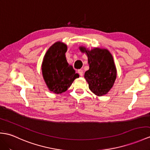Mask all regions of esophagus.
Here are the masks:
<instances>
[{
  "label": "esophagus",
  "mask_w": 150,
  "mask_h": 150,
  "mask_svg": "<svg viewBox=\"0 0 150 150\" xmlns=\"http://www.w3.org/2000/svg\"><path fill=\"white\" fill-rule=\"evenodd\" d=\"M78 74H79L80 76H83V70H82V69H79V70H78Z\"/></svg>",
  "instance_id": "obj_1"
}]
</instances>
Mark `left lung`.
<instances>
[{
  "instance_id": "left-lung-1",
  "label": "left lung",
  "mask_w": 150,
  "mask_h": 150,
  "mask_svg": "<svg viewBox=\"0 0 150 150\" xmlns=\"http://www.w3.org/2000/svg\"><path fill=\"white\" fill-rule=\"evenodd\" d=\"M79 48L88 59L89 69L85 72L84 78L89 89L96 96L105 95L112 88L117 76L112 54L106 48L97 47L89 50L83 46Z\"/></svg>"
}]
</instances>
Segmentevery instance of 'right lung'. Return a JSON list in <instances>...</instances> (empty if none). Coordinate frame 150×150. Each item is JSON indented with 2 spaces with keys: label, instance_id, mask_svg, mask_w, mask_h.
I'll return each instance as SVG.
<instances>
[{
  "label": "right lung",
  "instance_id": "add662e5",
  "mask_svg": "<svg viewBox=\"0 0 150 150\" xmlns=\"http://www.w3.org/2000/svg\"><path fill=\"white\" fill-rule=\"evenodd\" d=\"M67 45L57 41L48 48L41 64V71L47 88L55 94H61L69 88L74 80L79 77L78 74L66 58Z\"/></svg>",
  "mask_w": 150,
  "mask_h": 150
}]
</instances>
